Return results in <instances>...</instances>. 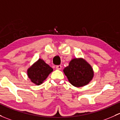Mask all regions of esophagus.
I'll list each match as a JSON object with an SVG mask.
<instances>
[{
  "mask_svg": "<svg viewBox=\"0 0 120 120\" xmlns=\"http://www.w3.org/2000/svg\"><path fill=\"white\" fill-rule=\"evenodd\" d=\"M56 68L57 69V70H61V65H57V66L56 67Z\"/></svg>",
  "mask_w": 120,
  "mask_h": 120,
  "instance_id": "1",
  "label": "esophagus"
}]
</instances>
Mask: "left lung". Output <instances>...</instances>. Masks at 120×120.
Segmentation results:
<instances>
[{
    "instance_id": "obj_1",
    "label": "left lung",
    "mask_w": 120,
    "mask_h": 120,
    "mask_svg": "<svg viewBox=\"0 0 120 120\" xmlns=\"http://www.w3.org/2000/svg\"><path fill=\"white\" fill-rule=\"evenodd\" d=\"M63 72L72 85L80 87L89 84L94 75L91 65L83 58H74Z\"/></svg>"
}]
</instances>
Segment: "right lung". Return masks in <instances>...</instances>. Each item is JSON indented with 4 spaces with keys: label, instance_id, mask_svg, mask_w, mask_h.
<instances>
[{
    "label": "right lung",
    "instance_id": "add662e5",
    "mask_svg": "<svg viewBox=\"0 0 120 120\" xmlns=\"http://www.w3.org/2000/svg\"><path fill=\"white\" fill-rule=\"evenodd\" d=\"M53 71L42 59H39L27 69V75L30 81L38 86L42 84Z\"/></svg>",
    "mask_w": 120,
    "mask_h": 120
}]
</instances>
